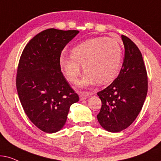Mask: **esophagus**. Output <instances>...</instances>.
I'll list each match as a JSON object with an SVG mask.
<instances>
[{"label":"esophagus","mask_w":161,"mask_h":161,"mask_svg":"<svg viewBox=\"0 0 161 161\" xmlns=\"http://www.w3.org/2000/svg\"><path fill=\"white\" fill-rule=\"evenodd\" d=\"M94 93L93 92H90V93H81L80 96H79V98H80V100L81 101H84L87 98L90 97V96L93 95Z\"/></svg>","instance_id":"esophagus-1"}]
</instances>
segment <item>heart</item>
Segmentation results:
<instances>
[{"instance_id": "obj_1", "label": "heart", "mask_w": 161, "mask_h": 161, "mask_svg": "<svg viewBox=\"0 0 161 161\" xmlns=\"http://www.w3.org/2000/svg\"><path fill=\"white\" fill-rule=\"evenodd\" d=\"M122 60V48L116 40L104 37L91 38L81 42L71 51V56L62 55L59 65L66 78L75 82L81 71V65L86 74L79 82L87 87L97 82L104 85L117 76Z\"/></svg>"}]
</instances>
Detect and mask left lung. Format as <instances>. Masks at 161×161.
I'll return each instance as SVG.
<instances>
[{"label":"left lung","mask_w":161,"mask_h":161,"mask_svg":"<svg viewBox=\"0 0 161 161\" xmlns=\"http://www.w3.org/2000/svg\"><path fill=\"white\" fill-rule=\"evenodd\" d=\"M121 39L125 51L119 76L97 93L102 101L98 121L111 132H119L131 125L142 109L148 90L147 73L140 50L130 38L121 35Z\"/></svg>","instance_id":"left-lung-1"}]
</instances>
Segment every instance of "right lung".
Returning a JSON list of instances; mask_svg holds the SVG:
<instances>
[{
    "label": "right lung",
    "instance_id": "1",
    "mask_svg": "<svg viewBox=\"0 0 161 161\" xmlns=\"http://www.w3.org/2000/svg\"><path fill=\"white\" fill-rule=\"evenodd\" d=\"M78 33L44 30L28 42L19 61L16 86L20 103L30 121L47 133L64 127L70 107L79 99L59 65L62 51Z\"/></svg>",
    "mask_w": 161,
    "mask_h": 161
}]
</instances>
